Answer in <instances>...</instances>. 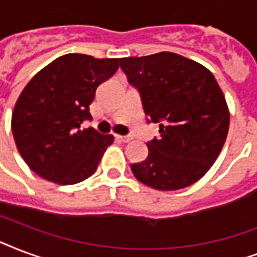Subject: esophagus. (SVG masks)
Wrapping results in <instances>:
<instances>
[{"label":"esophagus","instance_id":"obj_1","mask_svg":"<svg viewBox=\"0 0 257 257\" xmlns=\"http://www.w3.org/2000/svg\"><path fill=\"white\" fill-rule=\"evenodd\" d=\"M116 137L120 141H122V143H129V141L133 140L132 136H116Z\"/></svg>","mask_w":257,"mask_h":257}]
</instances>
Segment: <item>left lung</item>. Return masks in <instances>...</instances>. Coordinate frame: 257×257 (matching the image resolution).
<instances>
[{
    "label": "left lung",
    "mask_w": 257,
    "mask_h": 257,
    "mask_svg": "<svg viewBox=\"0 0 257 257\" xmlns=\"http://www.w3.org/2000/svg\"><path fill=\"white\" fill-rule=\"evenodd\" d=\"M139 90L148 122L160 137L147 143L148 157L132 164L140 183L176 191L203 177L223 149L229 110L213 74L199 62L171 52L120 60Z\"/></svg>",
    "instance_id": "left-lung-1"
}]
</instances>
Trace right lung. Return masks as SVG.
<instances>
[{"label":"right lung","instance_id":"1","mask_svg":"<svg viewBox=\"0 0 257 257\" xmlns=\"http://www.w3.org/2000/svg\"><path fill=\"white\" fill-rule=\"evenodd\" d=\"M118 61L65 54L24 88L12 114V132L22 159L42 179L72 185L96 172L113 136L81 131V125L92 120L89 105L96 89L116 73Z\"/></svg>","mask_w":257,"mask_h":257}]
</instances>
